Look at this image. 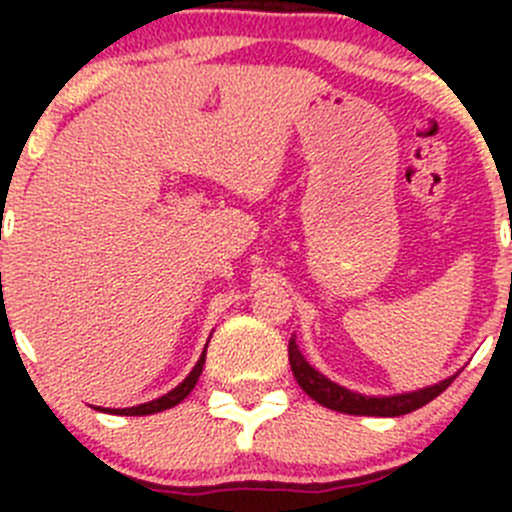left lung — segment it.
I'll return each instance as SVG.
<instances>
[{"mask_svg":"<svg viewBox=\"0 0 512 512\" xmlns=\"http://www.w3.org/2000/svg\"><path fill=\"white\" fill-rule=\"evenodd\" d=\"M289 364H292V374L297 379V384L302 386L304 394L309 399H314L317 404L327 406V409L339 411V414H352V416H404L411 411L421 409L428 401L436 399L438 394L451 386V381L456 376H448V379L438 381V384L426 386V389L409 391V394H396V396H364L356 394V391L344 389V386L334 384L332 379H327L324 374H319L314 366H309V361L304 359L299 352L297 342L289 339Z\"/></svg>","mask_w":512,"mask_h":512,"instance_id":"1","label":"left lung"}]
</instances>
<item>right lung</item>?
Wrapping results in <instances>:
<instances>
[{"label": "right lung", "instance_id": "1", "mask_svg": "<svg viewBox=\"0 0 512 512\" xmlns=\"http://www.w3.org/2000/svg\"><path fill=\"white\" fill-rule=\"evenodd\" d=\"M205 349H208V344H205ZM203 366H205V352L198 359V364L193 366V371H190V374L185 376V379L180 381L173 391H168V394L160 396V399L148 401V404L131 406V409H103V411H108V414H116V416H148V414H158V411H165V409H173V406H178L180 401H183L185 396L195 389V384H198V376L203 374Z\"/></svg>", "mask_w": 512, "mask_h": 512}]
</instances>
